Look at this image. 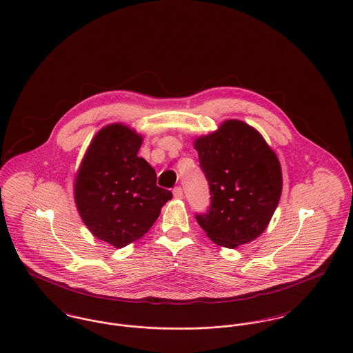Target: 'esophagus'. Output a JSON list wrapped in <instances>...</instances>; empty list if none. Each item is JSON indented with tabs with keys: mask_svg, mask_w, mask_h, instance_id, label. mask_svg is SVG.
Returning <instances> with one entry per match:
<instances>
[{
	"mask_svg": "<svg viewBox=\"0 0 353 353\" xmlns=\"http://www.w3.org/2000/svg\"><path fill=\"white\" fill-rule=\"evenodd\" d=\"M172 193H174V197H175V199H178V200L183 199V190H182V188H179V186L174 188Z\"/></svg>",
	"mask_w": 353,
	"mask_h": 353,
	"instance_id": "esophagus-1",
	"label": "esophagus"
}]
</instances>
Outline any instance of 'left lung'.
<instances>
[{"label":"left lung","instance_id":"left-lung-1","mask_svg":"<svg viewBox=\"0 0 353 353\" xmlns=\"http://www.w3.org/2000/svg\"><path fill=\"white\" fill-rule=\"evenodd\" d=\"M210 206L196 219L216 245L235 249L268 227L283 190L281 167L263 137L238 119L194 141Z\"/></svg>","mask_w":353,"mask_h":353}]
</instances>
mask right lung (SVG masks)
<instances>
[{
  "label": "right lung",
  "instance_id": "obj_1",
  "mask_svg": "<svg viewBox=\"0 0 353 353\" xmlns=\"http://www.w3.org/2000/svg\"><path fill=\"white\" fill-rule=\"evenodd\" d=\"M143 137L122 123L98 132L74 179V201L94 236L122 249L150 231L172 199L156 185L150 163L137 156Z\"/></svg>",
  "mask_w": 353,
  "mask_h": 353
}]
</instances>
